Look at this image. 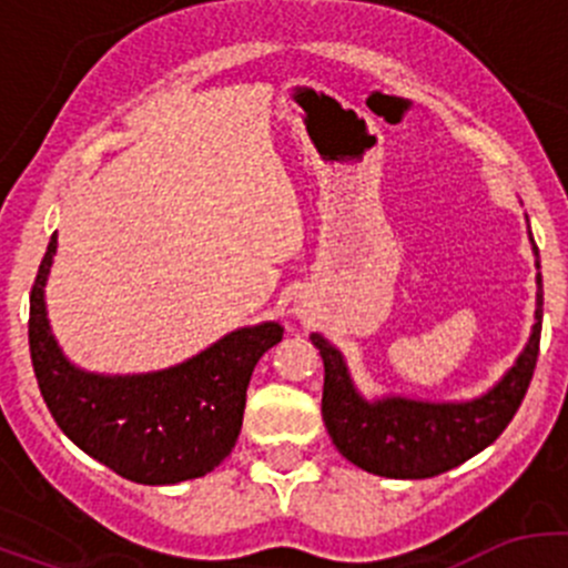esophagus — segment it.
I'll return each instance as SVG.
<instances>
[{
	"mask_svg": "<svg viewBox=\"0 0 568 568\" xmlns=\"http://www.w3.org/2000/svg\"><path fill=\"white\" fill-rule=\"evenodd\" d=\"M302 313H305V311H302Z\"/></svg>",
	"mask_w": 568,
	"mask_h": 568,
	"instance_id": "obj_1",
	"label": "esophagus"
}]
</instances>
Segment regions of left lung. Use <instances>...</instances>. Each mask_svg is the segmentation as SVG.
Wrapping results in <instances>:
<instances>
[{
	"label": "left lung",
	"mask_w": 568,
	"mask_h": 568,
	"mask_svg": "<svg viewBox=\"0 0 568 568\" xmlns=\"http://www.w3.org/2000/svg\"><path fill=\"white\" fill-rule=\"evenodd\" d=\"M532 244V233H530ZM538 266V247L532 244ZM536 324L511 368L486 393L464 400H423L406 395L368 398L357 390L346 357L321 332L311 341L324 359L321 415L335 448L365 473L382 478H434L489 448L511 423L532 379L541 341V274H536Z\"/></svg>",
	"instance_id": "left-lung-1"
}]
</instances>
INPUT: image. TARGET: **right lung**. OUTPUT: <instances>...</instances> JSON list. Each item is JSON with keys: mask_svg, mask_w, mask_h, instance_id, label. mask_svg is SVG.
I'll list each match as a JSON object with an SVG mask.
<instances>
[{"mask_svg": "<svg viewBox=\"0 0 568 568\" xmlns=\"http://www.w3.org/2000/svg\"><path fill=\"white\" fill-rule=\"evenodd\" d=\"M57 233L30 296V352L38 387L68 439L123 478L170 486L231 456L257 359L283 341L277 321L242 326L194 357L148 374H93L65 357L45 311Z\"/></svg>", "mask_w": 568, "mask_h": 568, "instance_id": "add662e5", "label": "right lung"}]
</instances>
